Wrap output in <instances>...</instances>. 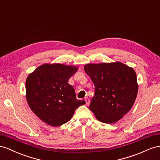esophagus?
<instances>
[{"instance_id":"esophagus-1","label":"esophagus","mask_w":160,"mask_h":160,"mask_svg":"<svg viewBox=\"0 0 160 160\" xmlns=\"http://www.w3.org/2000/svg\"><path fill=\"white\" fill-rule=\"evenodd\" d=\"M85 101H86V105H89L90 102V100L89 99V98H85Z\"/></svg>"}]
</instances>
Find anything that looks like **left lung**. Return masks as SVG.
<instances>
[{
	"mask_svg": "<svg viewBox=\"0 0 160 160\" xmlns=\"http://www.w3.org/2000/svg\"><path fill=\"white\" fill-rule=\"evenodd\" d=\"M84 68L95 87L90 110L100 122L119 121L131 110L138 95L135 70L119 62L88 63Z\"/></svg>",
	"mask_w": 160,
	"mask_h": 160,
	"instance_id": "8db88e82",
	"label": "left lung"
}]
</instances>
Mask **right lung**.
Wrapping results in <instances>:
<instances>
[{
	"mask_svg": "<svg viewBox=\"0 0 160 160\" xmlns=\"http://www.w3.org/2000/svg\"><path fill=\"white\" fill-rule=\"evenodd\" d=\"M78 70L76 66L60 63L40 66L26 80V98L31 111L53 127L69 121L84 100H78L74 87L68 84Z\"/></svg>",
	"mask_w": 160,
	"mask_h": 160,
	"instance_id": "right-lung-1",
	"label": "right lung"
}]
</instances>
